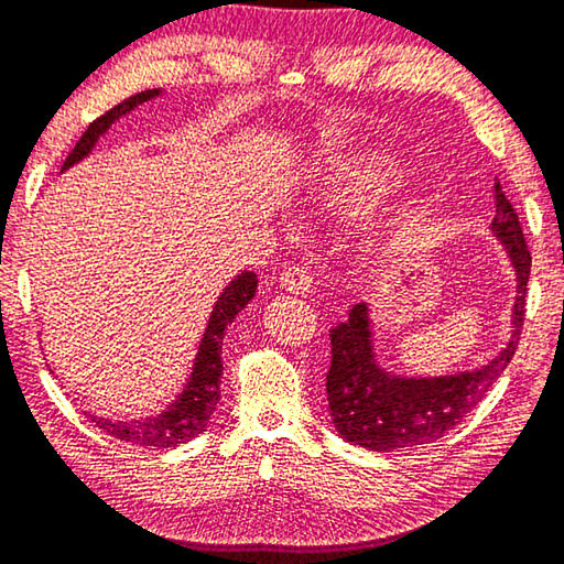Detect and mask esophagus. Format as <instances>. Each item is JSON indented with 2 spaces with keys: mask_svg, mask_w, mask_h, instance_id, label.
I'll list each match as a JSON object with an SVG mask.
<instances>
[{
  "mask_svg": "<svg viewBox=\"0 0 564 564\" xmlns=\"http://www.w3.org/2000/svg\"><path fill=\"white\" fill-rule=\"evenodd\" d=\"M280 284L282 290H288L292 294H307L312 290V284H315V276L307 270V267H290V270H284L280 276Z\"/></svg>",
  "mask_w": 564,
  "mask_h": 564,
  "instance_id": "obj_1",
  "label": "esophagus"
}]
</instances>
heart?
Masks as SVG:
<instances>
[{
  "instance_id": "b5f03b06",
  "label": "heart",
  "mask_w": 564,
  "mask_h": 564,
  "mask_svg": "<svg viewBox=\"0 0 564 564\" xmlns=\"http://www.w3.org/2000/svg\"><path fill=\"white\" fill-rule=\"evenodd\" d=\"M392 177V164L387 160H335L327 164L317 182V197L332 209L362 205L375 192H380Z\"/></svg>"
}]
</instances>
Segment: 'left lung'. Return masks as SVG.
Instances as JSON below:
<instances>
[{"label":"left lung","instance_id":"1","mask_svg":"<svg viewBox=\"0 0 564 564\" xmlns=\"http://www.w3.org/2000/svg\"><path fill=\"white\" fill-rule=\"evenodd\" d=\"M495 207L492 232L505 245L517 274L510 343L492 362L475 372L432 377V380L392 377L375 362L367 304H355L349 317L329 329L332 365L327 372V402L335 430L347 442L375 452H392L440 440L475 410L482 394L510 365L520 345L532 257L524 245L520 217L497 180Z\"/></svg>","mask_w":564,"mask_h":564}]
</instances>
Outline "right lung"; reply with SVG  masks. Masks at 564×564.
<instances>
[{"mask_svg":"<svg viewBox=\"0 0 564 564\" xmlns=\"http://www.w3.org/2000/svg\"><path fill=\"white\" fill-rule=\"evenodd\" d=\"M156 95H160L156 89H144L140 95L127 97L124 101H119V105L107 109L101 117H97L95 122L85 129V134L79 137V142L74 144V150L67 154L62 170L72 167L74 162H79L82 156H87L91 152V147L97 144L99 137L107 132L115 119L132 112L137 105H142V101L152 99ZM254 292H257L254 272H242L225 292H221V297L215 304V312H212L209 317L205 337H202L197 362H195V369H192L189 382L177 400H174L162 414H156V417H147V420H132V422H122V420L115 422L105 417H91V422H95L99 430H105L107 435H112L117 440H127L140 447H152V449L177 447L182 442H189L192 437H197L199 432H205L212 412H215L219 402L221 339L227 335V325H232V319L247 307L249 302H252Z\"/></svg>","mask_w":564,"mask_h":564,"instance_id":"obj_1","label":"right lung"}]
</instances>
